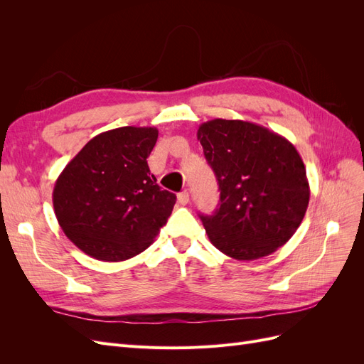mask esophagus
I'll return each instance as SVG.
<instances>
[{"instance_id": "34e87169", "label": "esophagus", "mask_w": 364, "mask_h": 364, "mask_svg": "<svg viewBox=\"0 0 364 364\" xmlns=\"http://www.w3.org/2000/svg\"><path fill=\"white\" fill-rule=\"evenodd\" d=\"M178 202L181 203V205H186V203H188L190 202V194L188 193H186V191H182V193H179L178 194Z\"/></svg>"}]
</instances>
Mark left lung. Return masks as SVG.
<instances>
[{
  "label": "left lung",
  "instance_id": "1",
  "mask_svg": "<svg viewBox=\"0 0 364 364\" xmlns=\"http://www.w3.org/2000/svg\"><path fill=\"white\" fill-rule=\"evenodd\" d=\"M197 139L220 190L215 213L200 215L209 241L240 261L287 243L310 202L305 165L291 142L259 124L223 118L200 124Z\"/></svg>",
  "mask_w": 364,
  "mask_h": 364
}]
</instances>
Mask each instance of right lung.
Listing matches in <instances>:
<instances>
[{"mask_svg":"<svg viewBox=\"0 0 364 364\" xmlns=\"http://www.w3.org/2000/svg\"><path fill=\"white\" fill-rule=\"evenodd\" d=\"M156 127H118L94 136L54 183L53 206L73 243L100 261L146 250L167 223L176 196L162 190L147 158Z\"/></svg>","mask_w":364,"mask_h":364,"instance_id":"right-lung-1","label":"right lung"}]
</instances>
